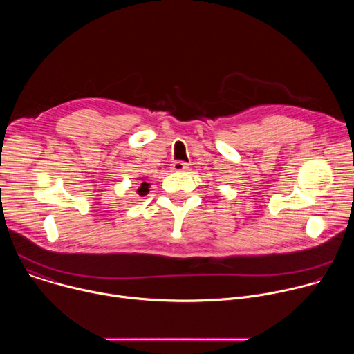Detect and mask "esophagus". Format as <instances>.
<instances>
[{
	"label": "esophagus",
	"mask_w": 354,
	"mask_h": 354,
	"mask_svg": "<svg viewBox=\"0 0 354 354\" xmlns=\"http://www.w3.org/2000/svg\"><path fill=\"white\" fill-rule=\"evenodd\" d=\"M171 167H172L174 171H185V169H187V164L183 162V161H174L171 164Z\"/></svg>",
	"instance_id": "obj_1"
}]
</instances>
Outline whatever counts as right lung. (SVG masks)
Wrapping results in <instances>:
<instances>
[{
	"instance_id": "right-lung-1",
	"label": "right lung",
	"mask_w": 354,
	"mask_h": 354,
	"mask_svg": "<svg viewBox=\"0 0 354 354\" xmlns=\"http://www.w3.org/2000/svg\"><path fill=\"white\" fill-rule=\"evenodd\" d=\"M148 186H149V185H148L147 182H142V183H141V186H140V189L137 190V192H138V194H140V196L147 194V193H148Z\"/></svg>"
}]
</instances>
